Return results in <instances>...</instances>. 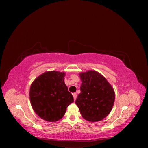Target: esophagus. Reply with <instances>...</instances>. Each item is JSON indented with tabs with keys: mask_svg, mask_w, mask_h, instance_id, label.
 I'll use <instances>...</instances> for the list:
<instances>
[{
	"mask_svg": "<svg viewBox=\"0 0 148 148\" xmlns=\"http://www.w3.org/2000/svg\"><path fill=\"white\" fill-rule=\"evenodd\" d=\"M73 98H74V100L75 101L76 99H77V93H73Z\"/></svg>",
	"mask_w": 148,
	"mask_h": 148,
	"instance_id": "obj_1",
	"label": "esophagus"
}]
</instances>
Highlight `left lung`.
I'll return each instance as SVG.
<instances>
[{"instance_id": "left-lung-1", "label": "left lung", "mask_w": 148, "mask_h": 148, "mask_svg": "<svg viewBox=\"0 0 148 148\" xmlns=\"http://www.w3.org/2000/svg\"><path fill=\"white\" fill-rule=\"evenodd\" d=\"M82 80L75 104L84 119L96 122L108 115L112 109L115 94L112 85L100 73L88 70L79 73Z\"/></svg>"}]
</instances>
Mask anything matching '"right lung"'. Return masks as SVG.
Returning <instances> with one entry per match:
<instances>
[{"mask_svg": "<svg viewBox=\"0 0 148 148\" xmlns=\"http://www.w3.org/2000/svg\"><path fill=\"white\" fill-rule=\"evenodd\" d=\"M65 72L47 71L31 84L29 95L32 108L40 118L47 122L60 120L66 107L74 101L65 84Z\"/></svg>", "mask_w": 148, "mask_h": 148, "instance_id": "obj_1", "label": "right lung"}]
</instances>
